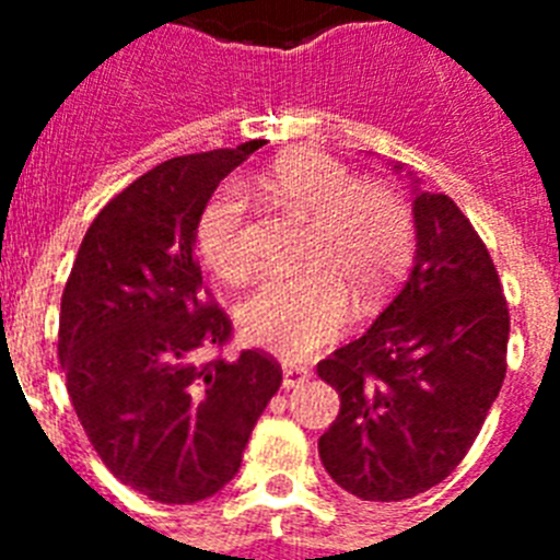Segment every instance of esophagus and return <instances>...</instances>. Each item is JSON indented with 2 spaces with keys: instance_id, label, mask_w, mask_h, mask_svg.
Listing matches in <instances>:
<instances>
[{
  "instance_id": "1",
  "label": "esophagus",
  "mask_w": 560,
  "mask_h": 560,
  "mask_svg": "<svg viewBox=\"0 0 560 560\" xmlns=\"http://www.w3.org/2000/svg\"><path fill=\"white\" fill-rule=\"evenodd\" d=\"M311 378L308 364H300V361H283V387H300Z\"/></svg>"
}]
</instances>
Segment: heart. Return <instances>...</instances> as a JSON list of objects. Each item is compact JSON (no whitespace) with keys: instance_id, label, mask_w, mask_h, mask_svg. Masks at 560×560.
<instances>
[{"instance_id":"b5f03b06","label":"heart","mask_w":560,"mask_h":560,"mask_svg":"<svg viewBox=\"0 0 560 560\" xmlns=\"http://www.w3.org/2000/svg\"><path fill=\"white\" fill-rule=\"evenodd\" d=\"M257 185L291 215L308 221L300 249L305 271L266 280L241 308V325L255 345L303 359L348 328L350 296L370 311L398 283L412 260V212L395 187L355 179L348 165L319 151L277 156ZM196 244L224 280L237 283L252 275L246 199L235 185L207 201Z\"/></svg>"}]
</instances>
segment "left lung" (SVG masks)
I'll use <instances>...</instances> for the list:
<instances>
[{"label":"left lung","mask_w":560,"mask_h":560,"mask_svg":"<svg viewBox=\"0 0 560 560\" xmlns=\"http://www.w3.org/2000/svg\"><path fill=\"white\" fill-rule=\"evenodd\" d=\"M418 255L373 328L316 364L339 393L319 459L368 502L429 491L463 463L508 373L511 314L488 246L446 192H415Z\"/></svg>","instance_id":"8db88e82"}]
</instances>
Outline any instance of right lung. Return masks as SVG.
<instances>
[{"instance_id":"right-lung-1","label":"right lung","mask_w":560,"mask_h":560,"mask_svg":"<svg viewBox=\"0 0 560 560\" xmlns=\"http://www.w3.org/2000/svg\"><path fill=\"white\" fill-rule=\"evenodd\" d=\"M257 148L176 156L128 185L86 230L63 289L58 361L78 420L108 471L153 502L219 493L283 381L264 350L221 359L232 323L192 252L212 190ZM199 349L220 355L196 362Z\"/></svg>"}]
</instances>
